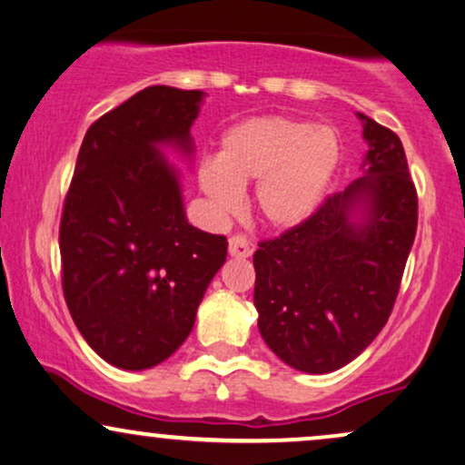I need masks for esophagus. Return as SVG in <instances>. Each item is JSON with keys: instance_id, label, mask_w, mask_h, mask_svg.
I'll return each mask as SVG.
<instances>
[{"instance_id": "34e87169", "label": "esophagus", "mask_w": 465, "mask_h": 465, "mask_svg": "<svg viewBox=\"0 0 465 465\" xmlns=\"http://www.w3.org/2000/svg\"><path fill=\"white\" fill-rule=\"evenodd\" d=\"M228 254L234 256V259H248V256L254 254V243L248 242L242 234H234L228 242Z\"/></svg>"}]
</instances>
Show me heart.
<instances>
[{
	"mask_svg": "<svg viewBox=\"0 0 465 465\" xmlns=\"http://www.w3.org/2000/svg\"><path fill=\"white\" fill-rule=\"evenodd\" d=\"M341 144L325 124L291 116H256L223 134L217 159L198 168V187L215 215L242 209V189L254 186V211L272 231L311 217L328 192Z\"/></svg>",
	"mask_w": 465,
	"mask_h": 465,
	"instance_id": "heart-1",
	"label": "heart"
}]
</instances>
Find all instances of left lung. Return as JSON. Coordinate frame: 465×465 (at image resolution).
<instances>
[{
  "instance_id": "left-lung-1",
  "label": "left lung",
  "mask_w": 465,
  "mask_h": 465,
  "mask_svg": "<svg viewBox=\"0 0 465 465\" xmlns=\"http://www.w3.org/2000/svg\"><path fill=\"white\" fill-rule=\"evenodd\" d=\"M364 176L254 252L262 341L303 372H331L375 341L399 295L418 196L399 135L358 114Z\"/></svg>"
}]
</instances>
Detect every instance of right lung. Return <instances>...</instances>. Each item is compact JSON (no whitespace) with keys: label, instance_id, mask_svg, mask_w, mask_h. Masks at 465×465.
Segmentation results:
<instances>
[{"label":"right lung","instance_id":"obj_1","mask_svg":"<svg viewBox=\"0 0 465 465\" xmlns=\"http://www.w3.org/2000/svg\"><path fill=\"white\" fill-rule=\"evenodd\" d=\"M200 90L151 85L90 124L60 222L62 291L90 347L124 371L168 360L226 261L223 234L193 228L159 146L192 154Z\"/></svg>","mask_w":465,"mask_h":465}]
</instances>
